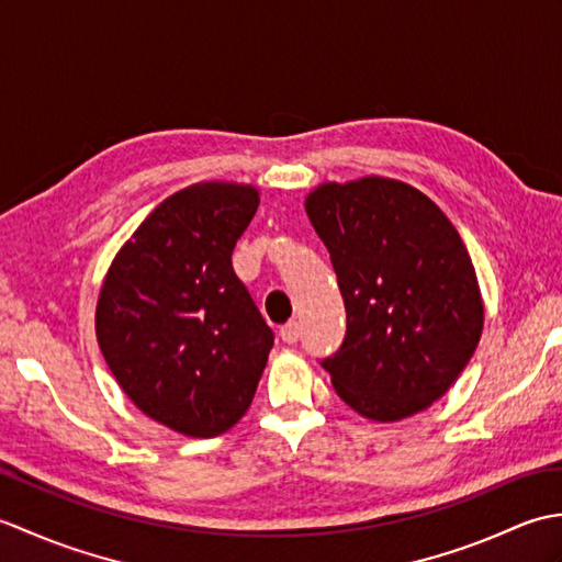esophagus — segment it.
<instances>
[{
  "mask_svg": "<svg viewBox=\"0 0 562 562\" xmlns=\"http://www.w3.org/2000/svg\"><path fill=\"white\" fill-rule=\"evenodd\" d=\"M300 336H302V326L296 324V321H290V324H284L280 328V338H282V342H288V345L300 340Z\"/></svg>",
  "mask_w": 562,
  "mask_h": 562,
  "instance_id": "obj_1",
  "label": "esophagus"
}]
</instances>
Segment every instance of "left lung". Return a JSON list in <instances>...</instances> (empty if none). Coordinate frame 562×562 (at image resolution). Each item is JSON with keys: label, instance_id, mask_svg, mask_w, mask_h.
I'll list each match as a JSON object with an SVG mask.
<instances>
[{"label": "left lung", "instance_id": "1", "mask_svg": "<svg viewBox=\"0 0 562 562\" xmlns=\"http://www.w3.org/2000/svg\"><path fill=\"white\" fill-rule=\"evenodd\" d=\"M304 207L348 312L340 350L321 362L333 389L376 423L427 411L459 379L483 333L479 278L459 232L396 178L321 183Z\"/></svg>", "mask_w": 562, "mask_h": 562}]
</instances>
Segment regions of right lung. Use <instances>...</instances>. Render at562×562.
<instances>
[{"label": "right lung", "instance_id": "add662e5", "mask_svg": "<svg viewBox=\"0 0 562 562\" xmlns=\"http://www.w3.org/2000/svg\"><path fill=\"white\" fill-rule=\"evenodd\" d=\"M260 190L202 181L166 198L117 250L97 338L125 396L178 435L207 439L254 401L272 330L232 268Z\"/></svg>", "mask_w": 562, "mask_h": 562}]
</instances>
